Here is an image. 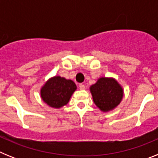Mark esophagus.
Segmentation results:
<instances>
[{
    "label": "esophagus",
    "instance_id": "1",
    "mask_svg": "<svg viewBox=\"0 0 158 158\" xmlns=\"http://www.w3.org/2000/svg\"><path fill=\"white\" fill-rule=\"evenodd\" d=\"M79 89H80L81 90H84V89H85V85H83V84H80V85H79Z\"/></svg>",
    "mask_w": 158,
    "mask_h": 158
}]
</instances>
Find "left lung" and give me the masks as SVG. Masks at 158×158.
Returning a JSON list of instances; mask_svg holds the SVG:
<instances>
[{
	"instance_id": "obj_1",
	"label": "left lung",
	"mask_w": 158,
	"mask_h": 158,
	"mask_svg": "<svg viewBox=\"0 0 158 158\" xmlns=\"http://www.w3.org/2000/svg\"><path fill=\"white\" fill-rule=\"evenodd\" d=\"M93 102L100 111H111L120 104L123 96V89L113 77H100L90 86Z\"/></svg>"
}]
</instances>
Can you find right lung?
Instances as JSON below:
<instances>
[{
    "mask_svg": "<svg viewBox=\"0 0 158 158\" xmlns=\"http://www.w3.org/2000/svg\"><path fill=\"white\" fill-rule=\"evenodd\" d=\"M76 89V85L72 80L54 76L43 85L40 95L42 100L47 105L54 108H60L69 103Z\"/></svg>",
    "mask_w": 158,
    "mask_h": 158,
    "instance_id": "add662e5",
    "label": "right lung"
}]
</instances>
